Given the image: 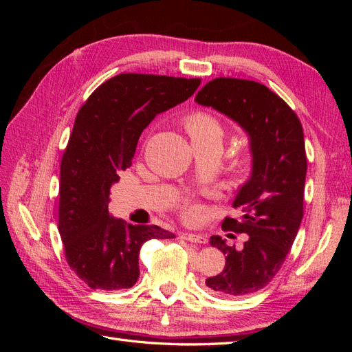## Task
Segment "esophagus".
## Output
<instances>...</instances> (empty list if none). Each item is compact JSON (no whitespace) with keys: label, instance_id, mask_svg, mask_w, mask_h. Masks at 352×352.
<instances>
[{"label":"esophagus","instance_id":"1","mask_svg":"<svg viewBox=\"0 0 352 352\" xmlns=\"http://www.w3.org/2000/svg\"><path fill=\"white\" fill-rule=\"evenodd\" d=\"M182 236L184 239L189 241V242H194V243H206L207 238L204 235H199V233H192V232H182Z\"/></svg>","mask_w":352,"mask_h":352}]
</instances>
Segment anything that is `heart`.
<instances>
[{"mask_svg":"<svg viewBox=\"0 0 352 352\" xmlns=\"http://www.w3.org/2000/svg\"><path fill=\"white\" fill-rule=\"evenodd\" d=\"M186 129L194 140H204V138L217 136L221 138L220 123L208 113H194L186 119Z\"/></svg>","mask_w":352,"mask_h":352,"instance_id":"heart-1","label":"heart"}]
</instances>
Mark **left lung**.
<instances>
[{
  "label": "left lung",
  "instance_id": "8db88e82",
  "mask_svg": "<svg viewBox=\"0 0 352 352\" xmlns=\"http://www.w3.org/2000/svg\"><path fill=\"white\" fill-rule=\"evenodd\" d=\"M238 123L250 138L251 175L232 202L239 220L226 217L223 229L247 233L243 248L214 235L210 245L226 257L221 273L206 280L219 295L257 292L274 278L291 251L304 216L307 155L300 119L264 85L235 78L208 82L195 97Z\"/></svg>",
  "mask_w": 352,
  "mask_h": 352
}]
</instances>
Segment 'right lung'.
Masks as SVG:
<instances>
[{
    "label": "right lung",
    "instance_id": "obj_1",
    "mask_svg": "<svg viewBox=\"0 0 352 352\" xmlns=\"http://www.w3.org/2000/svg\"><path fill=\"white\" fill-rule=\"evenodd\" d=\"M201 79L122 73L104 82L74 120L60 167L58 232L70 269L92 289H126L140 278V251L173 239L155 225H127L109 212L110 188L132 166L154 117L186 101Z\"/></svg>",
    "mask_w": 352,
    "mask_h": 352
}]
</instances>
